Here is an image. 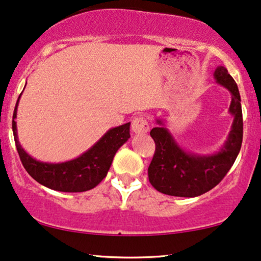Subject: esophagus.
<instances>
[{"label": "esophagus", "instance_id": "obj_1", "mask_svg": "<svg viewBox=\"0 0 261 261\" xmlns=\"http://www.w3.org/2000/svg\"><path fill=\"white\" fill-rule=\"evenodd\" d=\"M149 130V123L146 118L138 117L133 121V131L135 134H146Z\"/></svg>", "mask_w": 261, "mask_h": 261}]
</instances>
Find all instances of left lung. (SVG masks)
Instances as JSON below:
<instances>
[{
  "label": "left lung",
  "instance_id": "left-lung-1",
  "mask_svg": "<svg viewBox=\"0 0 261 261\" xmlns=\"http://www.w3.org/2000/svg\"><path fill=\"white\" fill-rule=\"evenodd\" d=\"M214 78L217 83L231 92L229 112L233 115V123L229 137L217 154L188 153L178 146L163 121L158 119L156 123L160 126L150 131V136L155 142V153L148 167V177L151 186L160 193L180 197L202 195L219 184L240 153L243 119L239 88L223 66L217 67Z\"/></svg>",
  "mask_w": 261,
  "mask_h": 261
}]
</instances>
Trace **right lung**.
<instances>
[{
  "label": "right lung",
  "instance_id": "add662e5",
  "mask_svg": "<svg viewBox=\"0 0 261 261\" xmlns=\"http://www.w3.org/2000/svg\"><path fill=\"white\" fill-rule=\"evenodd\" d=\"M19 98L16 101L12 120L16 150L20 156L22 166L30 176L49 189L65 193H81L95 188L107 176L117 150L130 138V123H126L108 130L90 149L73 160L60 164L42 163L30 156L18 141L14 119L16 118Z\"/></svg>",
  "mask_w": 261,
  "mask_h": 261
}]
</instances>
